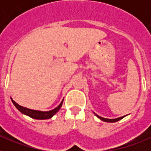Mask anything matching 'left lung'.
I'll list each match as a JSON object with an SVG mask.
<instances>
[{"label": "left lung", "mask_w": 151, "mask_h": 151, "mask_svg": "<svg viewBox=\"0 0 151 151\" xmlns=\"http://www.w3.org/2000/svg\"><path fill=\"white\" fill-rule=\"evenodd\" d=\"M95 115L97 116L98 117V118L101 119L102 121H104V122H117V121L120 120V119H122V118H124V117H125V116H124L119 117V118H116V119H106V118H103V117H101V116H99L97 115V114H95Z\"/></svg>", "instance_id": "8db88e82"}]
</instances>
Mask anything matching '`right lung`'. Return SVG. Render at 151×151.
<instances>
[{"label":"right lung","instance_id":"obj_1","mask_svg":"<svg viewBox=\"0 0 151 151\" xmlns=\"http://www.w3.org/2000/svg\"><path fill=\"white\" fill-rule=\"evenodd\" d=\"M12 100V102L14 104V106L18 109L19 111H20L21 113L25 114V115L31 117V118L35 119H47L51 118L53 116L57 113L58 110L60 109L61 106L63 104V101L60 104V105L57 107H56L55 109L54 110H50V111H46V112H43V111H38V110H31V109H28V108L23 107V106H20V105H19L18 104L15 102V101H13V99Z\"/></svg>","mask_w":151,"mask_h":151}]
</instances>
